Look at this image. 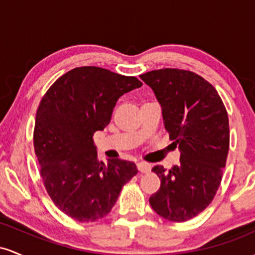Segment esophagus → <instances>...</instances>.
Listing matches in <instances>:
<instances>
[{
	"instance_id": "34e87169",
	"label": "esophagus",
	"mask_w": 255,
	"mask_h": 255,
	"mask_svg": "<svg viewBox=\"0 0 255 255\" xmlns=\"http://www.w3.org/2000/svg\"><path fill=\"white\" fill-rule=\"evenodd\" d=\"M137 166V170H139L141 174H145V172H148L151 170V165L148 163H144V162H140L136 164Z\"/></svg>"
}]
</instances>
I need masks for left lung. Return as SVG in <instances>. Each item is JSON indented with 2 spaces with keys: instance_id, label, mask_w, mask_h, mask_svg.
Masks as SVG:
<instances>
[{
  "instance_id": "8db88e82",
  "label": "left lung",
  "mask_w": 255,
  "mask_h": 255,
  "mask_svg": "<svg viewBox=\"0 0 255 255\" xmlns=\"http://www.w3.org/2000/svg\"><path fill=\"white\" fill-rule=\"evenodd\" d=\"M162 107L171 145L180 150V164L166 170L156 165L159 189L152 209L171 222H186L203 212L221 184L229 151V119L218 92L189 71L164 68L140 75Z\"/></svg>"
}]
</instances>
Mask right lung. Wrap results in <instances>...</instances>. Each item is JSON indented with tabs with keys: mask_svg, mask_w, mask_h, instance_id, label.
<instances>
[{
	"mask_svg": "<svg viewBox=\"0 0 255 255\" xmlns=\"http://www.w3.org/2000/svg\"><path fill=\"white\" fill-rule=\"evenodd\" d=\"M141 85L135 77L78 67L58 78L40 101L33 131L40 176L54 204L75 221L105 217L136 175L133 162H99L92 136L109 125L118 99Z\"/></svg>",
	"mask_w": 255,
	"mask_h": 255,
	"instance_id": "add662e5",
	"label": "right lung"
}]
</instances>
